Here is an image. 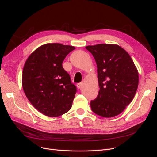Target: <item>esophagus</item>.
<instances>
[{"label": "esophagus", "instance_id": "34e87169", "mask_svg": "<svg viewBox=\"0 0 157 157\" xmlns=\"http://www.w3.org/2000/svg\"><path fill=\"white\" fill-rule=\"evenodd\" d=\"M82 86H83V83H82V82H80V83H78V84H77V88H78V89L81 88L82 87Z\"/></svg>", "mask_w": 157, "mask_h": 157}]
</instances>
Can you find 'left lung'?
Masks as SVG:
<instances>
[{
    "label": "left lung",
    "mask_w": 157,
    "mask_h": 157,
    "mask_svg": "<svg viewBox=\"0 0 157 157\" xmlns=\"http://www.w3.org/2000/svg\"><path fill=\"white\" fill-rule=\"evenodd\" d=\"M86 48L96 60L99 88L98 97L90 102L92 111L106 118L119 115L132 102L138 86L134 61L117 44H99Z\"/></svg>",
    "instance_id": "8db88e82"
}]
</instances>
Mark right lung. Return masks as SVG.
Segmentation results:
<instances>
[{
	"label": "right lung",
	"mask_w": 157,
	"mask_h": 157,
	"mask_svg": "<svg viewBox=\"0 0 157 157\" xmlns=\"http://www.w3.org/2000/svg\"><path fill=\"white\" fill-rule=\"evenodd\" d=\"M73 46L59 43L42 45L27 59L22 73V86L32 105L43 115L57 117L69 111L77 88L62 67Z\"/></svg>",
	"instance_id": "add662e5"
}]
</instances>
